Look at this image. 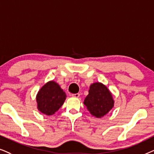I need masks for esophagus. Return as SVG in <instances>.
Here are the masks:
<instances>
[{"label":"esophagus","mask_w":154,"mask_h":154,"mask_svg":"<svg viewBox=\"0 0 154 154\" xmlns=\"http://www.w3.org/2000/svg\"><path fill=\"white\" fill-rule=\"evenodd\" d=\"M71 96H72V97H75V98H79V96H80V94H79V93H77V94H72Z\"/></svg>","instance_id":"34e87169"}]
</instances>
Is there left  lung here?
Masks as SVG:
<instances>
[{
	"label": "left lung",
	"mask_w": 154,
	"mask_h": 154,
	"mask_svg": "<svg viewBox=\"0 0 154 154\" xmlns=\"http://www.w3.org/2000/svg\"><path fill=\"white\" fill-rule=\"evenodd\" d=\"M84 104L92 116L101 118L113 108L114 100L111 92L105 85L95 82L90 86Z\"/></svg>",
	"instance_id": "8db88e82"
}]
</instances>
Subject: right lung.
Masks as SVG:
<instances>
[{
  "mask_svg": "<svg viewBox=\"0 0 154 154\" xmlns=\"http://www.w3.org/2000/svg\"><path fill=\"white\" fill-rule=\"evenodd\" d=\"M66 94L58 84L54 81H49L38 91L37 108L46 116H52L63 106Z\"/></svg>",
  "mask_w": 154,
  "mask_h": 154,
  "instance_id": "right-lung-1",
  "label": "right lung"
}]
</instances>
